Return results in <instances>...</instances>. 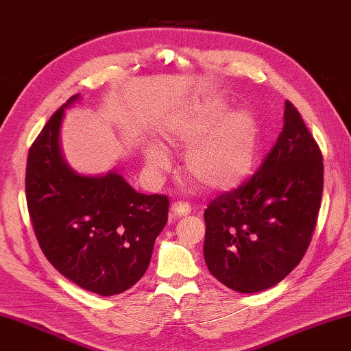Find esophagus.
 Returning a JSON list of instances; mask_svg holds the SVG:
<instances>
[{"label": "esophagus", "mask_w": 351, "mask_h": 351, "mask_svg": "<svg viewBox=\"0 0 351 351\" xmlns=\"http://www.w3.org/2000/svg\"><path fill=\"white\" fill-rule=\"evenodd\" d=\"M191 213V205L188 202H174L171 205V216L172 217H180L188 216Z\"/></svg>", "instance_id": "34e87169"}]
</instances>
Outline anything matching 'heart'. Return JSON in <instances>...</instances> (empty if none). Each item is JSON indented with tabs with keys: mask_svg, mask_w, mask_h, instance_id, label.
<instances>
[{
	"mask_svg": "<svg viewBox=\"0 0 351 351\" xmlns=\"http://www.w3.org/2000/svg\"><path fill=\"white\" fill-rule=\"evenodd\" d=\"M222 104H208L179 119L166 130L171 145L188 147L183 166L186 174L208 189L238 186L250 174L258 147V125L247 110L223 114ZM146 162L165 171L169 157L163 147L146 149Z\"/></svg>",
	"mask_w": 351,
	"mask_h": 351,
	"instance_id": "1",
	"label": "heart"
}]
</instances>
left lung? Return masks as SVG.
<instances>
[{
  "instance_id": "left-lung-1",
  "label": "left lung",
  "mask_w": 351,
  "mask_h": 351,
  "mask_svg": "<svg viewBox=\"0 0 351 351\" xmlns=\"http://www.w3.org/2000/svg\"><path fill=\"white\" fill-rule=\"evenodd\" d=\"M324 191V157L286 101L283 130L250 179L206 206L204 256L227 288L252 294L280 283L305 256Z\"/></svg>"
}]
</instances>
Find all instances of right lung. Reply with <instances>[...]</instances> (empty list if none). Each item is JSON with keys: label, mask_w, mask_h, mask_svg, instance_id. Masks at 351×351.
Returning <instances> with one entry per match:
<instances>
[{"label": "right lung", "mask_w": 351, "mask_h": 351, "mask_svg": "<svg viewBox=\"0 0 351 351\" xmlns=\"http://www.w3.org/2000/svg\"><path fill=\"white\" fill-rule=\"evenodd\" d=\"M63 107L27 154L26 202L34 233L63 277L95 294H121L145 275L155 238L168 222L169 199L136 193L117 172H74L59 147Z\"/></svg>", "instance_id": "right-lung-1"}]
</instances>
